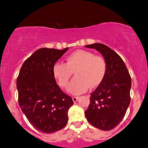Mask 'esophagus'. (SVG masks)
<instances>
[{"label":"esophagus","instance_id":"obj_1","mask_svg":"<svg viewBox=\"0 0 148 148\" xmlns=\"http://www.w3.org/2000/svg\"><path fill=\"white\" fill-rule=\"evenodd\" d=\"M79 98V97H72V100H73V101H74V103H75V102H77V100H78Z\"/></svg>","mask_w":148,"mask_h":148}]
</instances>
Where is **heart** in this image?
I'll return each instance as SVG.
<instances>
[{"mask_svg": "<svg viewBox=\"0 0 148 148\" xmlns=\"http://www.w3.org/2000/svg\"><path fill=\"white\" fill-rule=\"evenodd\" d=\"M74 71L76 77L72 80L69 90L73 95H80L101 84L107 72V63L103 57L93 53L78 50L66 58L65 64L57 63L53 67V74L57 82L67 88Z\"/></svg>", "mask_w": 148, "mask_h": 148, "instance_id": "b5f03b06", "label": "heart"}]
</instances>
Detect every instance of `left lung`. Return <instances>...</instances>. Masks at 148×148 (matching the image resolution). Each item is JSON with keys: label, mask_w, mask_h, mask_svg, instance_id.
Listing matches in <instances>:
<instances>
[{"label": "left lung", "mask_w": 148, "mask_h": 148, "mask_svg": "<svg viewBox=\"0 0 148 148\" xmlns=\"http://www.w3.org/2000/svg\"><path fill=\"white\" fill-rule=\"evenodd\" d=\"M100 52L107 63V72L101 84L90 96L85 116L90 124L104 131L115 128L125 116L130 103L132 79L121 57L100 43L85 45Z\"/></svg>", "instance_id": "8db88e82"}]
</instances>
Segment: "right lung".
Wrapping results in <instances>:
<instances>
[{
  "label": "right lung",
  "mask_w": 148,
  "mask_h": 148,
  "mask_svg": "<svg viewBox=\"0 0 148 148\" xmlns=\"http://www.w3.org/2000/svg\"><path fill=\"white\" fill-rule=\"evenodd\" d=\"M68 49L40 48L24 61L16 79L20 108L41 132L51 134L64 128L69 109L74 104L56 84L53 74L56 62Z\"/></svg>",
  "instance_id": "obj_1"
}]
</instances>
